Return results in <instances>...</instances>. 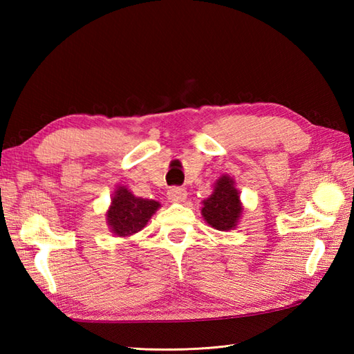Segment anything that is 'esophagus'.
Instances as JSON below:
<instances>
[{
	"label": "esophagus",
	"mask_w": 354,
	"mask_h": 354,
	"mask_svg": "<svg viewBox=\"0 0 354 354\" xmlns=\"http://www.w3.org/2000/svg\"><path fill=\"white\" fill-rule=\"evenodd\" d=\"M167 196L171 201L179 202V201H184L187 198V192L184 187H171V189H169V192H167Z\"/></svg>",
	"instance_id": "esophagus-1"
}]
</instances>
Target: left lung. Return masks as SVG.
I'll list each match as a JSON object with an SVG mask.
<instances>
[{
	"mask_svg": "<svg viewBox=\"0 0 354 354\" xmlns=\"http://www.w3.org/2000/svg\"><path fill=\"white\" fill-rule=\"evenodd\" d=\"M240 213H242V205L234 181L230 176H222L217 181L212 196L204 201L202 216L213 228L228 231L236 227Z\"/></svg>",
	"mask_w": 354,
	"mask_h": 354,
	"instance_id": "obj_1",
	"label": "left lung"
}]
</instances>
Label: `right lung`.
<instances>
[{
    "label": "right lung",
    "instance_id": "add662e5",
    "mask_svg": "<svg viewBox=\"0 0 354 354\" xmlns=\"http://www.w3.org/2000/svg\"><path fill=\"white\" fill-rule=\"evenodd\" d=\"M158 208L160 204L156 201L135 198L124 187H118L106 213L108 223L114 234L120 237L132 236L146 227Z\"/></svg>",
    "mask_w": 354,
    "mask_h": 354
}]
</instances>
